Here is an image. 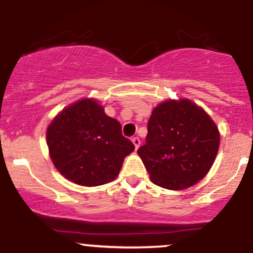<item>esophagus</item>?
<instances>
[{"mask_svg": "<svg viewBox=\"0 0 253 253\" xmlns=\"http://www.w3.org/2000/svg\"><path fill=\"white\" fill-rule=\"evenodd\" d=\"M132 143L134 144V148L138 149L139 144H141V139H139L138 137H133V138H132Z\"/></svg>", "mask_w": 253, "mask_h": 253, "instance_id": "34e87169", "label": "esophagus"}]
</instances>
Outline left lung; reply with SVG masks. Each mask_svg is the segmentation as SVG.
<instances>
[{
	"instance_id": "obj_1",
	"label": "left lung",
	"mask_w": 253,
	"mask_h": 253,
	"mask_svg": "<svg viewBox=\"0 0 253 253\" xmlns=\"http://www.w3.org/2000/svg\"><path fill=\"white\" fill-rule=\"evenodd\" d=\"M219 146V128L203 107L189 99L166 100L152 111L137 153L154 184L183 190L209 173Z\"/></svg>"
}]
</instances>
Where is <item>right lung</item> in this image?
<instances>
[{
    "mask_svg": "<svg viewBox=\"0 0 253 253\" xmlns=\"http://www.w3.org/2000/svg\"><path fill=\"white\" fill-rule=\"evenodd\" d=\"M49 156L59 173L83 186L115 180L125 157L134 151L117 120L95 99H82L61 110L46 128Z\"/></svg>",
    "mask_w": 253,
    "mask_h": 253,
    "instance_id": "add662e5",
    "label": "right lung"
}]
</instances>
